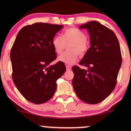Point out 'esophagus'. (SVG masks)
<instances>
[{
	"label": "esophagus",
	"instance_id": "1",
	"mask_svg": "<svg viewBox=\"0 0 131 131\" xmlns=\"http://www.w3.org/2000/svg\"><path fill=\"white\" fill-rule=\"evenodd\" d=\"M66 68H67V70H71V67L69 65H66Z\"/></svg>",
	"mask_w": 131,
	"mask_h": 131
}]
</instances>
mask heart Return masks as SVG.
Instances as JSON below:
<instances>
[{
	"label": "heart",
	"instance_id": "heart-1",
	"mask_svg": "<svg viewBox=\"0 0 131 131\" xmlns=\"http://www.w3.org/2000/svg\"><path fill=\"white\" fill-rule=\"evenodd\" d=\"M86 35L81 30L75 28L65 29L62 36H56L52 39V46L55 52L58 55L63 53L68 46L67 52L58 58V61L67 64H72L76 61L78 54L83 57L89 49V43L87 41Z\"/></svg>",
	"mask_w": 131,
	"mask_h": 131
}]
</instances>
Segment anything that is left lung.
I'll list each match as a JSON object with an SVG mask.
<instances>
[{
  "label": "left lung",
  "mask_w": 131,
  "mask_h": 131,
  "mask_svg": "<svg viewBox=\"0 0 131 131\" xmlns=\"http://www.w3.org/2000/svg\"><path fill=\"white\" fill-rule=\"evenodd\" d=\"M79 28L86 29L90 36L91 47L79 62L88 70L74 66L72 84L78 98L97 104L108 97L116 84L122 63L119 43L112 30L97 21Z\"/></svg>",
  "instance_id": "obj_1"
}]
</instances>
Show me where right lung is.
<instances>
[{
	"label": "right lung",
	"mask_w": 131,
	"mask_h": 131,
	"mask_svg": "<svg viewBox=\"0 0 131 131\" xmlns=\"http://www.w3.org/2000/svg\"><path fill=\"white\" fill-rule=\"evenodd\" d=\"M63 26L36 23L22 28L10 51L12 78L21 94L28 101L41 104L53 96L57 81L64 74V63L56 59L52 39Z\"/></svg>",
	"instance_id": "1"
}]
</instances>
